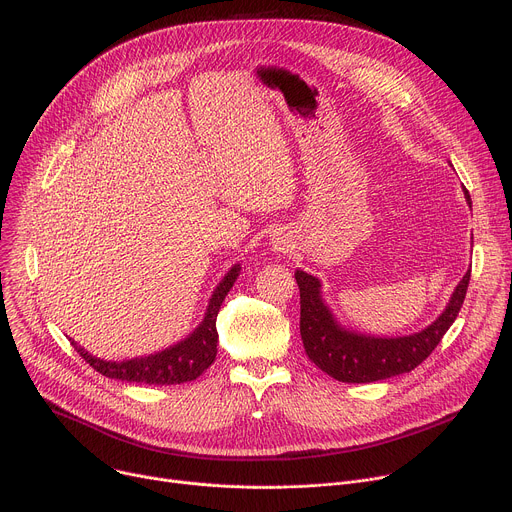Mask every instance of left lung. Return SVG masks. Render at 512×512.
I'll return each instance as SVG.
<instances>
[{
	"label": "left lung",
	"mask_w": 512,
	"mask_h": 512,
	"mask_svg": "<svg viewBox=\"0 0 512 512\" xmlns=\"http://www.w3.org/2000/svg\"><path fill=\"white\" fill-rule=\"evenodd\" d=\"M464 196L472 206L466 188ZM296 281L300 285L302 306L300 334L310 360L336 381L373 383L413 371L440 344L464 304L470 271L454 289L452 300L440 318L421 332L399 338H379L344 330L322 302L320 281L302 269L296 271Z\"/></svg>",
	"instance_id": "left-lung-1"
}]
</instances>
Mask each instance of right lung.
<instances>
[{"label":"right lung","instance_id":"1","mask_svg":"<svg viewBox=\"0 0 512 512\" xmlns=\"http://www.w3.org/2000/svg\"><path fill=\"white\" fill-rule=\"evenodd\" d=\"M241 265H233L225 279L216 285L206 316L202 324L182 342L141 358H131L123 362L101 360L91 356L85 348L77 346V352L91 364V367L109 379H119L127 383H145V385H180L198 379L216 358V316L221 310L225 296L231 291L235 279L239 277Z\"/></svg>","mask_w":512,"mask_h":512}]
</instances>
